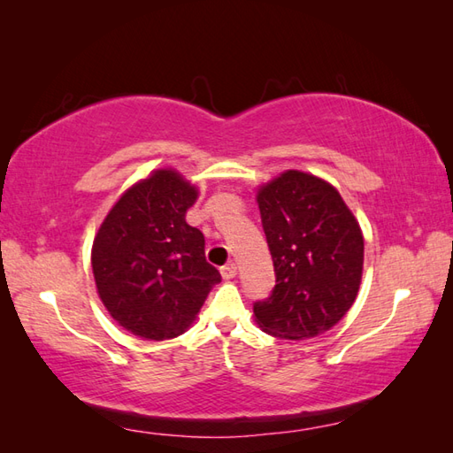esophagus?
Here are the masks:
<instances>
[{"mask_svg":"<svg viewBox=\"0 0 453 453\" xmlns=\"http://www.w3.org/2000/svg\"><path fill=\"white\" fill-rule=\"evenodd\" d=\"M237 274V265L235 263H229L226 266H221V276H224V280H232Z\"/></svg>","mask_w":453,"mask_h":453,"instance_id":"34e87169","label":"esophagus"}]
</instances>
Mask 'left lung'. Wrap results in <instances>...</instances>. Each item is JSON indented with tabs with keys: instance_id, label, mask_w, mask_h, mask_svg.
<instances>
[{
	"instance_id": "left-lung-1",
	"label": "left lung",
	"mask_w": 453,
	"mask_h": 453,
	"mask_svg": "<svg viewBox=\"0 0 453 453\" xmlns=\"http://www.w3.org/2000/svg\"><path fill=\"white\" fill-rule=\"evenodd\" d=\"M276 286L253 307L268 334L305 341L350 310L364 271L358 219L329 180L288 169L257 188Z\"/></svg>"
}]
</instances>
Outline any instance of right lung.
<instances>
[{
	"label": "right lung",
	"instance_id": "add662e5",
	"mask_svg": "<svg viewBox=\"0 0 453 453\" xmlns=\"http://www.w3.org/2000/svg\"><path fill=\"white\" fill-rule=\"evenodd\" d=\"M198 187L173 167L134 182L104 216L91 247L95 286L122 329L146 341L187 333L221 282L204 235L187 224Z\"/></svg>",
	"mask_w": 453,
	"mask_h": 453
}]
</instances>
